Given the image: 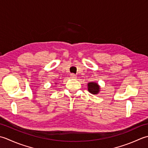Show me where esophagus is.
I'll return each instance as SVG.
<instances>
[{"label": "esophagus", "instance_id": "obj_1", "mask_svg": "<svg viewBox=\"0 0 148 148\" xmlns=\"http://www.w3.org/2000/svg\"><path fill=\"white\" fill-rule=\"evenodd\" d=\"M70 76H71V77L72 78H77V76H76V75H75L74 73H71Z\"/></svg>", "mask_w": 148, "mask_h": 148}]
</instances>
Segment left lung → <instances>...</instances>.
<instances>
[{
    "label": "left lung",
    "mask_w": 148,
    "mask_h": 148,
    "mask_svg": "<svg viewBox=\"0 0 148 148\" xmlns=\"http://www.w3.org/2000/svg\"><path fill=\"white\" fill-rule=\"evenodd\" d=\"M88 91L89 92L93 95H97L100 91V87L97 83L96 82H89L87 84Z\"/></svg>",
    "instance_id": "8db88e82"
}]
</instances>
